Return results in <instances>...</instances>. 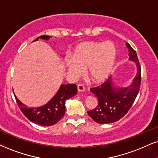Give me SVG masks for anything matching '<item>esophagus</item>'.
<instances>
[{
	"mask_svg": "<svg viewBox=\"0 0 158 158\" xmlns=\"http://www.w3.org/2000/svg\"><path fill=\"white\" fill-rule=\"evenodd\" d=\"M77 90L79 92H83V91H85V87L82 85H78Z\"/></svg>",
	"mask_w": 158,
	"mask_h": 158,
	"instance_id": "34e87169",
	"label": "esophagus"
}]
</instances>
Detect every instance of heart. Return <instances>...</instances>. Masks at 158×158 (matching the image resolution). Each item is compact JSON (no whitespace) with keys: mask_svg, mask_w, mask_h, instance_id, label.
Here are the masks:
<instances>
[{"mask_svg":"<svg viewBox=\"0 0 158 158\" xmlns=\"http://www.w3.org/2000/svg\"><path fill=\"white\" fill-rule=\"evenodd\" d=\"M116 48L112 42H84L74 48L71 57L64 60L68 75L77 79L86 69L94 82L104 81L109 77L116 61Z\"/></svg>","mask_w":158,"mask_h":158,"instance_id":"1","label":"heart"}]
</instances>
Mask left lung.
<instances>
[{
    "mask_svg": "<svg viewBox=\"0 0 158 158\" xmlns=\"http://www.w3.org/2000/svg\"><path fill=\"white\" fill-rule=\"evenodd\" d=\"M129 50V60L136 64L137 72L132 83L126 87H118L110 77L99 86L90 88L98 98V105L87 111L89 116L96 123L104 124L120 120L129 111L139 92L141 81V71L136 51L126 43Z\"/></svg>",
    "mask_w": 158,
    "mask_h": 158,
    "instance_id": "obj_1",
    "label": "left lung"
}]
</instances>
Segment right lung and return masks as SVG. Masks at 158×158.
<instances>
[{
    "label": "right lung",
    "instance_id": "1",
    "mask_svg": "<svg viewBox=\"0 0 158 158\" xmlns=\"http://www.w3.org/2000/svg\"><path fill=\"white\" fill-rule=\"evenodd\" d=\"M51 37L42 35L34 40L39 39L48 40ZM77 93V87L75 84L61 85L56 94L47 104L38 107H28L22 103L15 95V99L23 115L31 122L43 127L54 125L62 119L65 113V101L73 97Z\"/></svg>",
    "mask_w": 158,
    "mask_h": 158
}]
</instances>
